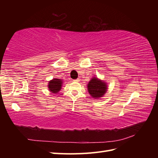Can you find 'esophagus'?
Instances as JSON below:
<instances>
[{"label": "esophagus", "mask_w": 158, "mask_h": 158, "mask_svg": "<svg viewBox=\"0 0 158 158\" xmlns=\"http://www.w3.org/2000/svg\"><path fill=\"white\" fill-rule=\"evenodd\" d=\"M74 81H76V82H79L80 79H75V80H74Z\"/></svg>", "instance_id": "34e87169"}]
</instances>
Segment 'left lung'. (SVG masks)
I'll list each match as a JSON object with an SVG mask.
<instances>
[{
	"label": "left lung",
	"instance_id": "1",
	"mask_svg": "<svg viewBox=\"0 0 158 158\" xmlns=\"http://www.w3.org/2000/svg\"><path fill=\"white\" fill-rule=\"evenodd\" d=\"M87 86L90 96L95 99L103 97L108 89V85L106 82L96 77H94L90 79Z\"/></svg>",
	"mask_w": 158,
	"mask_h": 158
}]
</instances>
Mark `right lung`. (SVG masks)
Returning <instances> with one entry per match:
<instances>
[{"mask_svg":"<svg viewBox=\"0 0 158 158\" xmlns=\"http://www.w3.org/2000/svg\"><path fill=\"white\" fill-rule=\"evenodd\" d=\"M63 81L60 79H53L48 83V89L52 94H58L62 89Z\"/></svg>","mask_w":158,"mask_h":158,"instance_id":"obj_1","label":"right lung"}]
</instances>
